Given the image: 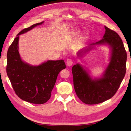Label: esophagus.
Wrapping results in <instances>:
<instances>
[{
	"instance_id": "34e87169",
	"label": "esophagus",
	"mask_w": 131,
	"mask_h": 131,
	"mask_svg": "<svg viewBox=\"0 0 131 131\" xmlns=\"http://www.w3.org/2000/svg\"><path fill=\"white\" fill-rule=\"evenodd\" d=\"M73 60L71 59H68L67 61H66V65L68 66H70L73 65Z\"/></svg>"
}]
</instances>
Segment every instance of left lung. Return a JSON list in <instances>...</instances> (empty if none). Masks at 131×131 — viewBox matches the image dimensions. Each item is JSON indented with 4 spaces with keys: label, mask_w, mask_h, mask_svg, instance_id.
<instances>
[{
    "label": "left lung",
    "mask_w": 131,
    "mask_h": 131,
    "mask_svg": "<svg viewBox=\"0 0 131 131\" xmlns=\"http://www.w3.org/2000/svg\"><path fill=\"white\" fill-rule=\"evenodd\" d=\"M105 28L103 38L92 44H107L112 49L110 62L104 76L93 80L79 64L72 68L75 91L78 98L88 105L100 104L112 98L120 87L126 72L127 52L122 39L114 30L106 26Z\"/></svg>",
    "instance_id": "1"
}]
</instances>
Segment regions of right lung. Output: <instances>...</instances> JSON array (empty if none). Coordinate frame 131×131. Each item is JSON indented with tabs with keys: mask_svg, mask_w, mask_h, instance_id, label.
I'll use <instances>...</instances> for the list:
<instances>
[{
	"mask_svg": "<svg viewBox=\"0 0 131 131\" xmlns=\"http://www.w3.org/2000/svg\"><path fill=\"white\" fill-rule=\"evenodd\" d=\"M43 23L35 24L21 30L7 52V74L13 90L21 99L35 104L48 101L58 74L66 68L63 60L48 61L38 66H30L21 60L18 51L19 35Z\"/></svg>",
	"mask_w": 131,
	"mask_h": 131,
	"instance_id": "add662e5",
	"label": "right lung"
}]
</instances>
